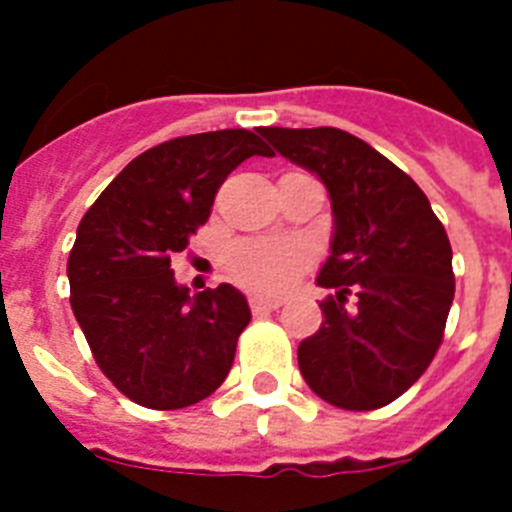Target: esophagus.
<instances>
[{
	"mask_svg": "<svg viewBox=\"0 0 512 512\" xmlns=\"http://www.w3.org/2000/svg\"><path fill=\"white\" fill-rule=\"evenodd\" d=\"M248 305H251L253 315H264V312L279 310V307H282V300H269V297H256V295H253L251 300H248Z\"/></svg>",
	"mask_w": 512,
	"mask_h": 512,
	"instance_id": "obj_1",
	"label": "esophagus"
}]
</instances>
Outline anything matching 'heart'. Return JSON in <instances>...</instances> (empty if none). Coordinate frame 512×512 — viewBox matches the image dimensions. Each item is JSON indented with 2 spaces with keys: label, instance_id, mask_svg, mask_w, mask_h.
Returning <instances> with one entry per match:
<instances>
[{
  "label": "heart",
  "instance_id": "1",
  "mask_svg": "<svg viewBox=\"0 0 512 512\" xmlns=\"http://www.w3.org/2000/svg\"><path fill=\"white\" fill-rule=\"evenodd\" d=\"M310 253L297 241L248 238L230 251V274L259 295H279L302 274Z\"/></svg>",
  "mask_w": 512,
  "mask_h": 512
}]
</instances>
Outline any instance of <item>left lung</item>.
Instances as JSON below:
<instances>
[{"instance_id":"1","label":"left lung","mask_w":512,"mask_h":512,"mask_svg":"<svg viewBox=\"0 0 512 512\" xmlns=\"http://www.w3.org/2000/svg\"><path fill=\"white\" fill-rule=\"evenodd\" d=\"M284 158L315 171L336 233L318 284L323 323L300 343V372L320 400L377 410L431 366L454 302L451 243L423 189L390 158L338 128H264Z\"/></svg>"}]
</instances>
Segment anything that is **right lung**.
Segmentation results:
<instances>
[{
	"instance_id": "obj_1",
	"label": "right lung",
	"mask_w": 512,
	"mask_h": 512,
	"mask_svg": "<svg viewBox=\"0 0 512 512\" xmlns=\"http://www.w3.org/2000/svg\"><path fill=\"white\" fill-rule=\"evenodd\" d=\"M251 156L274 153L243 128L166 140L133 158L81 217L66 266L71 310L104 377L143 408H189L233 366L251 320L246 297L230 284L192 297L171 259Z\"/></svg>"
}]
</instances>
